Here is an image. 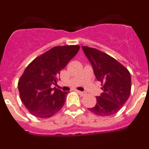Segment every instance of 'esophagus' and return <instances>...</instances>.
Here are the masks:
<instances>
[{
    "label": "esophagus",
    "instance_id": "1",
    "mask_svg": "<svg viewBox=\"0 0 149 149\" xmlns=\"http://www.w3.org/2000/svg\"><path fill=\"white\" fill-rule=\"evenodd\" d=\"M76 92H77L79 95H84L86 94L84 92H81V91H79V90H76Z\"/></svg>",
    "mask_w": 149,
    "mask_h": 149
}]
</instances>
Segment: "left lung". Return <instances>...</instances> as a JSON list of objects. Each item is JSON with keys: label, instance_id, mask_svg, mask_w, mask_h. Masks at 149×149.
Instances as JSON below:
<instances>
[{"label": "left lung", "instance_id": "8db88e82", "mask_svg": "<svg viewBox=\"0 0 149 149\" xmlns=\"http://www.w3.org/2000/svg\"><path fill=\"white\" fill-rule=\"evenodd\" d=\"M82 48L103 89L101 96L96 97L95 107L88 110L100 116L113 115L126 103L131 94L130 72L119 62L103 51L84 45Z\"/></svg>", "mask_w": 149, "mask_h": 149}]
</instances>
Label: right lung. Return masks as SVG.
I'll list each match as a JSON object with an SVG mask.
<instances>
[{"label":"right lung","mask_w":149,"mask_h":149,"mask_svg":"<svg viewBox=\"0 0 149 149\" xmlns=\"http://www.w3.org/2000/svg\"><path fill=\"white\" fill-rule=\"evenodd\" d=\"M80 46H55L36 57L18 80L22 103L33 116L41 119L53 116L65 104L68 93L51 84L58 81L60 72L75 56Z\"/></svg>","instance_id":"1"}]
</instances>
